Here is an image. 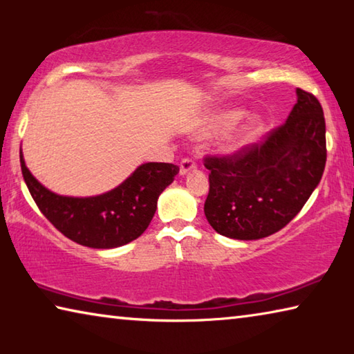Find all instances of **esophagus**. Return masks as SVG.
<instances>
[{"instance_id": "1", "label": "esophagus", "mask_w": 354, "mask_h": 354, "mask_svg": "<svg viewBox=\"0 0 354 354\" xmlns=\"http://www.w3.org/2000/svg\"><path fill=\"white\" fill-rule=\"evenodd\" d=\"M196 169V162L194 159H183L181 160V165H179V175L181 176H184V175H187L189 171H192V170H195Z\"/></svg>"}]
</instances>
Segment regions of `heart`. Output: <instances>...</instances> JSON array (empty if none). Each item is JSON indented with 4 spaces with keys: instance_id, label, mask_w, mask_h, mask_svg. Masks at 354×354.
I'll return each mask as SVG.
<instances>
[{
    "instance_id": "b5f03b06",
    "label": "heart",
    "mask_w": 354,
    "mask_h": 354,
    "mask_svg": "<svg viewBox=\"0 0 354 354\" xmlns=\"http://www.w3.org/2000/svg\"><path fill=\"white\" fill-rule=\"evenodd\" d=\"M247 115V112L242 109H223V111H215L207 113L201 118V122L196 127V134L201 137L214 136L223 131L231 129L232 127L241 122V120ZM263 131V120L259 115L251 117L243 127L237 131V133L230 137L223 143V151L226 153H234L243 148L245 145H250L251 142H254L257 137L262 134Z\"/></svg>"
}]
</instances>
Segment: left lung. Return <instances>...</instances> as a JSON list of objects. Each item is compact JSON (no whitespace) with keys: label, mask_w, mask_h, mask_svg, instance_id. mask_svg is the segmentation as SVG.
I'll use <instances>...</instances> for the list:
<instances>
[{"label":"left lung","mask_w":354,"mask_h":354,"mask_svg":"<svg viewBox=\"0 0 354 354\" xmlns=\"http://www.w3.org/2000/svg\"><path fill=\"white\" fill-rule=\"evenodd\" d=\"M325 134L319 100L297 88V103L286 123L262 142L232 156L206 158L209 225L237 241H256L283 230L320 183L326 164Z\"/></svg>","instance_id":"8db88e82"}]
</instances>
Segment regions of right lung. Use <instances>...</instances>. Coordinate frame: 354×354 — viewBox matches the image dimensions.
Here are the masks:
<instances>
[{
  "instance_id": "1",
  "label": "right lung",
  "mask_w": 354,
  "mask_h": 354,
  "mask_svg": "<svg viewBox=\"0 0 354 354\" xmlns=\"http://www.w3.org/2000/svg\"><path fill=\"white\" fill-rule=\"evenodd\" d=\"M21 173L40 212L65 237L88 248H117L143 234L158 207L159 195L173 183L179 167L147 162L124 181L95 196H64L41 185L20 153Z\"/></svg>"
}]
</instances>
